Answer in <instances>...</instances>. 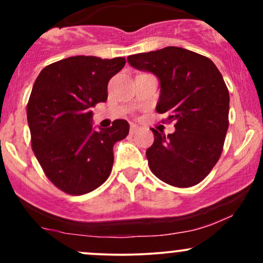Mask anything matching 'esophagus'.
<instances>
[{
	"label": "esophagus",
	"instance_id": "esophagus-1",
	"mask_svg": "<svg viewBox=\"0 0 263 263\" xmlns=\"http://www.w3.org/2000/svg\"><path fill=\"white\" fill-rule=\"evenodd\" d=\"M138 129H140V127H138L137 125H135V123H131V127H129V134L134 135L138 131Z\"/></svg>",
	"mask_w": 263,
	"mask_h": 263
}]
</instances>
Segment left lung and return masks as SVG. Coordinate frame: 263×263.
<instances>
[{"instance_id":"8db88e82","label":"left lung","mask_w":263,"mask_h":263,"mask_svg":"<svg viewBox=\"0 0 263 263\" xmlns=\"http://www.w3.org/2000/svg\"><path fill=\"white\" fill-rule=\"evenodd\" d=\"M127 62L158 78L156 110L176 122L170 135L152 128L155 142L146 151L151 171L170 185H197L219 161L229 128L230 96L222 75L209 58L179 47L135 54Z\"/></svg>"}]
</instances>
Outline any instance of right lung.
Masks as SVG:
<instances>
[{
    "label": "right lung",
    "instance_id": "1",
    "mask_svg": "<svg viewBox=\"0 0 263 263\" xmlns=\"http://www.w3.org/2000/svg\"><path fill=\"white\" fill-rule=\"evenodd\" d=\"M122 57L77 55L45 66L35 79L27 120L32 149L45 176L70 195L92 192L110 176L114 144L128 135L126 120L95 131L92 111L107 100V84L125 66Z\"/></svg>",
    "mask_w": 263,
    "mask_h": 263
}]
</instances>
